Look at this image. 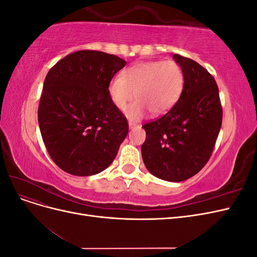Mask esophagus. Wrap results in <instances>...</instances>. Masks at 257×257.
Instances as JSON below:
<instances>
[{"label":"esophagus","instance_id":"1","mask_svg":"<svg viewBox=\"0 0 257 257\" xmlns=\"http://www.w3.org/2000/svg\"><path fill=\"white\" fill-rule=\"evenodd\" d=\"M128 127L130 128H135V127H137V124L136 123H134V122H128Z\"/></svg>","mask_w":257,"mask_h":257}]
</instances>
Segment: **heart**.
<instances>
[{"mask_svg": "<svg viewBox=\"0 0 257 257\" xmlns=\"http://www.w3.org/2000/svg\"><path fill=\"white\" fill-rule=\"evenodd\" d=\"M185 83L181 65L174 60L147 61L124 69L108 85L112 104L124 109L134 93L137 98L125 110L132 120H137L150 110L152 114L165 113L180 99Z\"/></svg>", "mask_w": 257, "mask_h": 257, "instance_id": "1", "label": "heart"}]
</instances>
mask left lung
<instances>
[{
  "label": "left lung",
  "instance_id": "left-lung-1",
  "mask_svg": "<svg viewBox=\"0 0 257 257\" xmlns=\"http://www.w3.org/2000/svg\"><path fill=\"white\" fill-rule=\"evenodd\" d=\"M174 59L184 72L183 93L169 111L144 124L142 154L152 175L180 182L200 172L211 157L223 110L213 76L192 59L177 53Z\"/></svg>",
  "mask_w": 257,
  "mask_h": 257
}]
</instances>
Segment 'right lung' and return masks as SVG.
Listing matches in <instances>:
<instances>
[{"label": "right lung", "mask_w": 257, "mask_h": 257, "mask_svg": "<svg viewBox=\"0 0 257 257\" xmlns=\"http://www.w3.org/2000/svg\"><path fill=\"white\" fill-rule=\"evenodd\" d=\"M126 62L94 50L68 54L44 81L38 124L50 158L64 172L91 176L114 160L128 123L108 94V85Z\"/></svg>", "instance_id": "add662e5"}]
</instances>
